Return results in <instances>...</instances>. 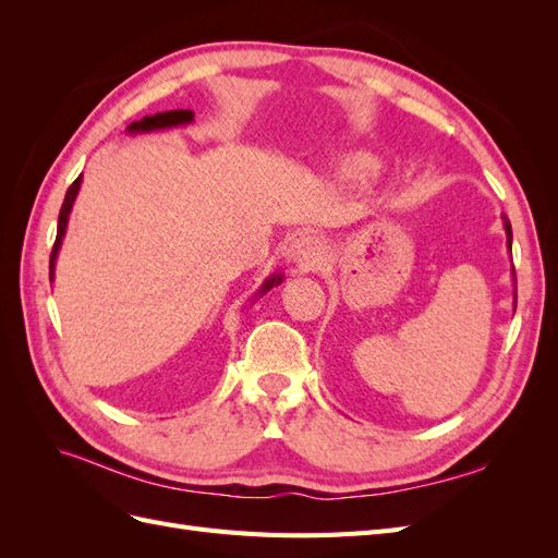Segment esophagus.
<instances>
[{
	"instance_id": "obj_1",
	"label": "esophagus",
	"mask_w": 558,
	"mask_h": 558,
	"mask_svg": "<svg viewBox=\"0 0 558 558\" xmlns=\"http://www.w3.org/2000/svg\"><path fill=\"white\" fill-rule=\"evenodd\" d=\"M286 260H289L300 272H310L324 265V244L314 234H298L286 246Z\"/></svg>"
}]
</instances>
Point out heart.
I'll return each mask as SVG.
<instances>
[{"instance_id": "1", "label": "heart", "mask_w": 558, "mask_h": 558, "mask_svg": "<svg viewBox=\"0 0 558 558\" xmlns=\"http://www.w3.org/2000/svg\"><path fill=\"white\" fill-rule=\"evenodd\" d=\"M381 172V165L375 156L365 154V150H353L342 158H337L332 165V177L337 183L351 185V189H363V185L373 183Z\"/></svg>"}]
</instances>
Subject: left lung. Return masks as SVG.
Returning a JSON list of instances; mask_svg holds the SVG:
<instances>
[{
  "mask_svg": "<svg viewBox=\"0 0 558 558\" xmlns=\"http://www.w3.org/2000/svg\"><path fill=\"white\" fill-rule=\"evenodd\" d=\"M502 228H505V234H508V248L512 251V226H510V221L508 218L502 216ZM512 275H514V267H512ZM517 281V279H514ZM517 298V295H514ZM514 307H517V302H514Z\"/></svg>",
  "mask_w": 558,
  "mask_h": 558,
  "instance_id": "left-lung-1",
  "label": "left lung"
}]
</instances>
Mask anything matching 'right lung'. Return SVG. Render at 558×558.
Instances as JSON below:
<instances>
[{
    "mask_svg": "<svg viewBox=\"0 0 558 558\" xmlns=\"http://www.w3.org/2000/svg\"><path fill=\"white\" fill-rule=\"evenodd\" d=\"M195 113L191 109H172V111H162V113H154V116H144L142 121H134L128 125V134H144V132H158V130H170V128H179V125H189L193 123ZM81 181L83 177L78 174V179L66 189V195H64V202H62V209H60V216H58V234H56V244H53V251H50V281H53L56 277V260H58V253H60V246H62V240H64V232H66V223H70V214H72V207H74V199L78 195V189H81ZM283 281V275H272L267 277L263 281L260 289L256 291V295H265L269 289H275V286H279Z\"/></svg>",
    "mask_w": 558,
    "mask_h": 558,
    "instance_id": "obj_1",
    "label": "right lung"
}]
</instances>
